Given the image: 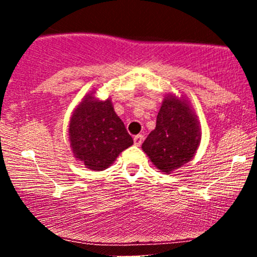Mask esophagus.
<instances>
[{"mask_svg":"<svg viewBox=\"0 0 257 257\" xmlns=\"http://www.w3.org/2000/svg\"><path fill=\"white\" fill-rule=\"evenodd\" d=\"M143 140H144V135L143 134H139V135H137V137H134L135 146H140L141 144H143Z\"/></svg>","mask_w":257,"mask_h":257,"instance_id":"obj_1","label":"esophagus"}]
</instances>
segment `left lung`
Wrapping results in <instances>:
<instances>
[{
    "instance_id": "8db88e82",
    "label": "left lung",
    "mask_w": 257,
    "mask_h": 257,
    "mask_svg": "<svg viewBox=\"0 0 257 257\" xmlns=\"http://www.w3.org/2000/svg\"><path fill=\"white\" fill-rule=\"evenodd\" d=\"M200 126L190 101L173 94L164 96L156 128L143 144L144 152L162 173L170 174L194 157Z\"/></svg>"
}]
</instances>
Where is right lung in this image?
Listing matches in <instances>:
<instances>
[{"label":"right lung","instance_id":"right-lung-1","mask_svg":"<svg viewBox=\"0 0 257 257\" xmlns=\"http://www.w3.org/2000/svg\"><path fill=\"white\" fill-rule=\"evenodd\" d=\"M94 94V90L88 93L72 112L69 140L75 158L88 169L101 172L133 145V139L114 112L111 99L100 100Z\"/></svg>","mask_w":257,"mask_h":257}]
</instances>
